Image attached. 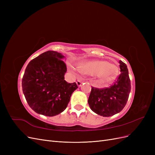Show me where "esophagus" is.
Here are the masks:
<instances>
[{"mask_svg":"<svg viewBox=\"0 0 155 155\" xmlns=\"http://www.w3.org/2000/svg\"><path fill=\"white\" fill-rule=\"evenodd\" d=\"M82 83H83V82H82L81 81H80V80H78V81L76 82V83H77V85H78V87H80V86L81 85Z\"/></svg>","mask_w":155,"mask_h":155,"instance_id":"obj_1","label":"esophagus"}]
</instances>
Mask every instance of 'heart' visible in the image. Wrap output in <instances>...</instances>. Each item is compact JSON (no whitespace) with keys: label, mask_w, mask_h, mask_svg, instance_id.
<instances>
[{"label":"heart","mask_w":155,"mask_h":155,"mask_svg":"<svg viewBox=\"0 0 155 155\" xmlns=\"http://www.w3.org/2000/svg\"><path fill=\"white\" fill-rule=\"evenodd\" d=\"M80 70L83 73L90 75H97L101 82H107L113 79L118 72V68L114 64L105 61H94L80 65Z\"/></svg>","instance_id":"heart-1"}]
</instances>
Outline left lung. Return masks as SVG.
<instances>
[{
	"label": "left lung",
	"mask_w": 155,
	"mask_h": 155,
	"mask_svg": "<svg viewBox=\"0 0 155 155\" xmlns=\"http://www.w3.org/2000/svg\"><path fill=\"white\" fill-rule=\"evenodd\" d=\"M120 74L109 87L98 88L92 87L88 103L95 113L109 117L118 113L125 107L130 92V80L127 67L119 61Z\"/></svg>",
	"instance_id": "8db88e82"
}]
</instances>
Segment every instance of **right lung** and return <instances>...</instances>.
<instances>
[{
  "instance_id": "right-lung-1",
  "label": "right lung",
  "mask_w": 155,
  "mask_h": 155,
  "mask_svg": "<svg viewBox=\"0 0 155 155\" xmlns=\"http://www.w3.org/2000/svg\"><path fill=\"white\" fill-rule=\"evenodd\" d=\"M63 55L47 51L32 59L22 79V91L28 104L35 112L54 116L67 107L70 96L78 88L64 80L67 65Z\"/></svg>"
}]
</instances>
